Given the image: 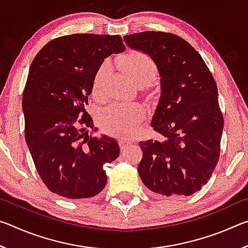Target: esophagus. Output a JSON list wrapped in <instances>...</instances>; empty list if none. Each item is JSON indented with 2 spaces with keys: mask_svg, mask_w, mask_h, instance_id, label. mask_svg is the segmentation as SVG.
I'll use <instances>...</instances> for the list:
<instances>
[{
  "mask_svg": "<svg viewBox=\"0 0 248 248\" xmlns=\"http://www.w3.org/2000/svg\"><path fill=\"white\" fill-rule=\"evenodd\" d=\"M130 144H131V142H129V141H125V140H120L119 141V146H120L121 151L127 149Z\"/></svg>",
  "mask_w": 248,
  "mask_h": 248,
  "instance_id": "obj_1",
  "label": "esophagus"
}]
</instances>
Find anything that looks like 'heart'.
Wrapping results in <instances>:
<instances>
[{
    "label": "heart",
    "mask_w": 248,
    "mask_h": 248,
    "mask_svg": "<svg viewBox=\"0 0 248 248\" xmlns=\"http://www.w3.org/2000/svg\"><path fill=\"white\" fill-rule=\"evenodd\" d=\"M119 65L139 85H146L157 74V65L149 54L140 50H129L119 58ZM109 75V63L104 61L92 79V94L104 99ZM145 109L140 104L114 103L100 112L99 125L106 133L119 138H130L145 119Z\"/></svg>",
    "instance_id": "heart-1"
}]
</instances>
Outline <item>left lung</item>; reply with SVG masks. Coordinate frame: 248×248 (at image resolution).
I'll list each match as a JSON object with an SVG mask.
<instances>
[{
	"mask_svg": "<svg viewBox=\"0 0 248 248\" xmlns=\"http://www.w3.org/2000/svg\"><path fill=\"white\" fill-rule=\"evenodd\" d=\"M153 59L162 95L151 127L161 139L140 142L142 182L162 196H190L208 183L220 157L224 119L212 73L182 37L164 31L124 36Z\"/></svg>",
	"mask_w": 248,
	"mask_h": 248,
	"instance_id": "left-lung-1",
	"label": "left lung"
}]
</instances>
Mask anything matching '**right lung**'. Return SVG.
<instances>
[{
	"label": "right lung",
	"mask_w": 248,
	"mask_h": 248,
	"mask_svg": "<svg viewBox=\"0 0 248 248\" xmlns=\"http://www.w3.org/2000/svg\"><path fill=\"white\" fill-rule=\"evenodd\" d=\"M124 49L118 35L72 33L49 41L32 60L22 102L25 140L53 194L91 198L107 183L104 165L119 156V145L86 134L94 124L85 107L95 71Z\"/></svg>",
	"instance_id": "right-lung-1"
}]
</instances>
